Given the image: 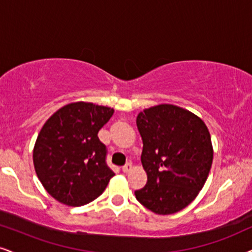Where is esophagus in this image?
<instances>
[{"label": "esophagus", "mask_w": 252, "mask_h": 252, "mask_svg": "<svg viewBox=\"0 0 252 252\" xmlns=\"http://www.w3.org/2000/svg\"><path fill=\"white\" fill-rule=\"evenodd\" d=\"M131 169H132V163H131V162L126 163L125 166L123 167V172H124V173H128Z\"/></svg>", "instance_id": "obj_1"}]
</instances>
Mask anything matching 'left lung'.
<instances>
[{"label":"left lung","instance_id":"obj_1","mask_svg":"<svg viewBox=\"0 0 252 252\" xmlns=\"http://www.w3.org/2000/svg\"><path fill=\"white\" fill-rule=\"evenodd\" d=\"M136 126L147 173L145 187L134 191L136 200L159 215L178 213L195 200L212 168L214 152L206 124L188 110L162 104L140 112Z\"/></svg>","mask_w":252,"mask_h":252}]
</instances>
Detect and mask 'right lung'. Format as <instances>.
I'll use <instances>...</instances> for the list:
<instances>
[{
	"label": "right lung",
	"mask_w": 252,
	"mask_h": 252,
	"mask_svg": "<svg viewBox=\"0 0 252 252\" xmlns=\"http://www.w3.org/2000/svg\"><path fill=\"white\" fill-rule=\"evenodd\" d=\"M114 110L92 102H71L55 112L40 129L33 166L45 190L71 207L100 196L114 173L98 132Z\"/></svg>",
	"instance_id": "obj_1"
}]
</instances>
